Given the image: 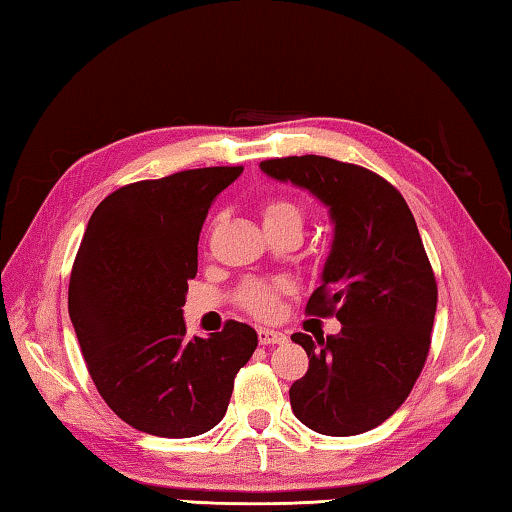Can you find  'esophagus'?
I'll list each match as a JSON object with an SVG mask.
<instances>
[{
    "label": "esophagus",
    "mask_w": 512,
    "mask_h": 512,
    "mask_svg": "<svg viewBox=\"0 0 512 512\" xmlns=\"http://www.w3.org/2000/svg\"><path fill=\"white\" fill-rule=\"evenodd\" d=\"M286 341V334L277 332V329H258V343L261 345H274V343H283Z\"/></svg>",
    "instance_id": "obj_1"
}]
</instances>
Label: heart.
I'll return each mask as SVG.
<instances>
[{"label":"heart","instance_id":"obj_1","mask_svg":"<svg viewBox=\"0 0 512 512\" xmlns=\"http://www.w3.org/2000/svg\"><path fill=\"white\" fill-rule=\"evenodd\" d=\"M263 224L265 229H277V226H300L304 224V212L290 199H272L263 206ZM288 283L283 279H249L238 288L235 300L247 313L256 318H274L279 311V297Z\"/></svg>","mask_w":512,"mask_h":512}]
</instances>
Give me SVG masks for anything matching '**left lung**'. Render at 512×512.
<instances>
[{
    "instance_id": "obj_1",
    "label": "left lung",
    "mask_w": 512,
    "mask_h": 512,
    "mask_svg": "<svg viewBox=\"0 0 512 512\" xmlns=\"http://www.w3.org/2000/svg\"><path fill=\"white\" fill-rule=\"evenodd\" d=\"M261 169L316 194L336 224L306 313L343 327L327 338L293 334L309 371L290 387V407L320 435H361L405 403L430 352L437 281L414 215L389 180L359 164L290 155Z\"/></svg>"
}]
</instances>
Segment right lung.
Wrapping results in <instances>:
<instances>
[{
  "instance_id": "right-lung-1",
  "label": "right lung",
  "mask_w": 512,
  "mask_h": 512,
  "mask_svg": "<svg viewBox=\"0 0 512 512\" xmlns=\"http://www.w3.org/2000/svg\"><path fill=\"white\" fill-rule=\"evenodd\" d=\"M242 167L187 169L123 185L93 210L68 286V313L93 384L128 426L196 437L229 407L258 336L245 322L187 338V281L215 196Z\"/></svg>"
}]
</instances>
